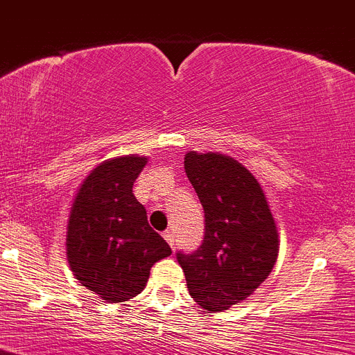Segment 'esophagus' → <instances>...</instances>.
<instances>
[{"mask_svg": "<svg viewBox=\"0 0 355 355\" xmlns=\"http://www.w3.org/2000/svg\"><path fill=\"white\" fill-rule=\"evenodd\" d=\"M162 236H164V239H166L167 243H169V246L174 248V244H176V241H174V234L171 232V231H166V232L162 234Z\"/></svg>", "mask_w": 355, "mask_h": 355, "instance_id": "esophagus-1", "label": "esophagus"}]
</instances>
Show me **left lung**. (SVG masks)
<instances>
[{"instance_id":"left-lung-1","label":"left lung","mask_w":355,"mask_h":355,"mask_svg":"<svg viewBox=\"0 0 355 355\" xmlns=\"http://www.w3.org/2000/svg\"><path fill=\"white\" fill-rule=\"evenodd\" d=\"M184 171L205 210L203 243L178 253L189 295L205 311L246 301L279 257V231L258 179L224 153L188 152Z\"/></svg>"}]
</instances>
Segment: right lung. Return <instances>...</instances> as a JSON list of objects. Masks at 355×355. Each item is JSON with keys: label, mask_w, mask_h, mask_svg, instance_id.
<instances>
[{"label": "right lung", "mask_w": 355, "mask_h": 355, "mask_svg": "<svg viewBox=\"0 0 355 355\" xmlns=\"http://www.w3.org/2000/svg\"><path fill=\"white\" fill-rule=\"evenodd\" d=\"M147 162V157L133 153L101 162L83 179L69 210V268L105 302L140 294L152 266L173 253L148 225L145 207L133 195V182Z\"/></svg>", "instance_id": "obj_1"}]
</instances>
